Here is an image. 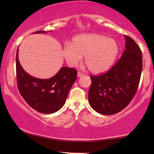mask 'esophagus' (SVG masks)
<instances>
[{
    "mask_svg": "<svg viewBox=\"0 0 154 154\" xmlns=\"http://www.w3.org/2000/svg\"><path fill=\"white\" fill-rule=\"evenodd\" d=\"M82 75H83V74L82 73V72H77V77H82Z\"/></svg>",
    "mask_w": 154,
    "mask_h": 154,
    "instance_id": "obj_1",
    "label": "esophagus"
}]
</instances>
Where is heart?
Returning <instances> with one entry per match:
<instances>
[{
    "mask_svg": "<svg viewBox=\"0 0 154 154\" xmlns=\"http://www.w3.org/2000/svg\"><path fill=\"white\" fill-rule=\"evenodd\" d=\"M119 52L115 40L105 35L83 34L73 39V44L65 43L63 54L70 66H76L85 56V63L94 73L106 71L113 64Z\"/></svg>",
    "mask_w": 154,
    "mask_h": 154,
    "instance_id": "b5f03b06",
    "label": "heart"
}]
</instances>
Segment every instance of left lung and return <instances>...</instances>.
Listing matches in <instances>:
<instances>
[{
	"label": "left lung",
	"instance_id": "obj_1",
	"mask_svg": "<svg viewBox=\"0 0 154 154\" xmlns=\"http://www.w3.org/2000/svg\"><path fill=\"white\" fill-rule=\"evenodd\" d=\"M125 50L105 74L91 75L88 100L95 111L112 115L130 103L138 88L143 69L142 51L133 39L125 35Z\"/></svg>",
	"mask_w": 154,
	"mask_h": 154
}]
</instances>
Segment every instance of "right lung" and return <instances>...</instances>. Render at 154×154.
Returning a JSON list of instances; mask_svg holds the SVG:
<instances>
[{"mask_svg": "<svg viewBox=\"0 0 154 154\" xmlns=\"http://www.w3.org/2000/svg\"><path fill=\"white\" fill-rule=\"evenodd\" d=\"M37 31L35 33H45ZM17 88L25 101L35 110L43 114H52L59 111L66 102L69 90L77 78L75 68L63 66L56 75L49 79L35 78L23 69L16 56Z\"/></svg>", "mask_w": 154, "mask_h": 154, "instance_id": "right-lung-1", "label": "right lung"}]
</instances>
